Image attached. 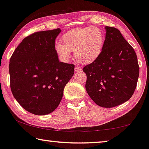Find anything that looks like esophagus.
Masks as SVG:
<instances>
[{
  "instance_id": "esophagus-1",
  "label": "esophagus",
  "mask_w": 149,
  "mask_h": 149,
  "mask_svg": "<svg viewBox=\"0 0 149 149\" xmlns=\"http://www.w3.org/2000/svg\"><path fill=\"white\" fill-rule=\"evenodd\" d=\"M81 70V67H79L78 65H76L75 67V72H79Z\"/></svg>"
}]
</instances>
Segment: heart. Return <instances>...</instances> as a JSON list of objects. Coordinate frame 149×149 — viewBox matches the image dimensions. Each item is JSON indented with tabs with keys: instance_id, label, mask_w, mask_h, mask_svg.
<instances>
[{
	"instance_id": "1",
	"label": "heart",
	"mask_w": 149,
	"mask_h": 149,
	"mask_svg": "<svg viewBox=\"0 0 149 149\" xmlns=\"http://www.w3.org/2000/svg\"><path fill=\"white\" fill-rule=\"evenodd\" d=\"M104 35L96 26L74 29L62 35L61 43H56L55 51L61 61L68 62L74 52L75 59L84 64L92 63L102 52Z\"/></svg>"
}]
</instances>
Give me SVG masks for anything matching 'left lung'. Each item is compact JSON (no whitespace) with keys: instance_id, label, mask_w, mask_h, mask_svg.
<instances>
[{"instance_id":"1","label":"left lung","mask_w":149,"mask_h":149,"mask_svg":"<svg viewBox=\"0 0 149 149\" xmlns=\"http://www.w3.org/2000/svg\"><path fill=\"white\" fill-rule=\"evenodd\" d=\"M102 52L86 65V89L97 105L112 108L128 101L134 94L139 76L136 53L116 28L106 26Z\"/></svg>"}]
</instances>
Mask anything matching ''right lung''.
<instances>
[{"mask_svg":"<svg viewBox=\"0 0 149 149\" xmlns=\"http://www.w3.org/2000/svg\"><path fill=\"white\" fill-rule=\"evenodd\" d=\"M60 29L33 33L24 39L10 59V86L24 109L36 115L50 114L62 99L74 74V64L59 61L55 41Z\"/></svg>","mask_w":149,"mask_h":149,"instance_id":"obj_1","label":"right lung"}]
</instances>
